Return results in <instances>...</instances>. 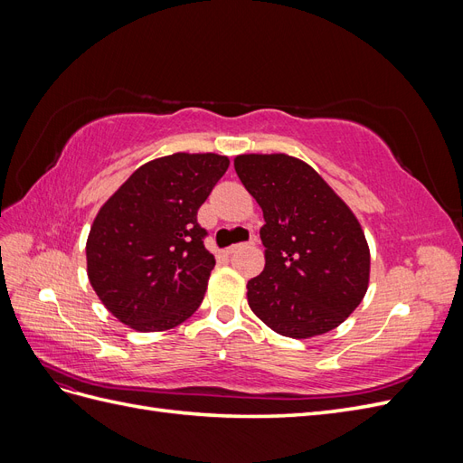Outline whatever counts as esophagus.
I'll use <instances>...</instances> for the list:
<instances>
[{
  "instance_id": "34e87169",
  "label": "esophagus",
  "mask_w": 463,
  "mask_h": 463,
  "mask_svg": "<svg viewBox=\"0 0 463 463\" xmlns=\"http://www.w3.org/2000/svg\"><path fill=\"white\" fill-rule=\"evenodd\" d=\"M255 243H257V235H250V240H249L247 243H241V245H232V247H228V255L235 253V250L240 249V247H243V245H255Z\"/></svg>"
}]
</instances>
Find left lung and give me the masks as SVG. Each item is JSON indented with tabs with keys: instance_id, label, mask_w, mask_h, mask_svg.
Wrapping results in <instances>:
<instances>
[{
	"instance_id": "1",
	"label": "left lung",
	"mask_w": 463,
	"mask_h": 463,
	"mask_svg": "<svg viewBox=\"0 0 463 463\" xmlns=\"http://www.w3.org/2000/svg\"><path fill=\"white\" fill-rule=\"evenodd\" d=\"M233 165L266 222L264 270L247 282L250 309L288 338L342 325L365 296L371 266L352 210L311 165L286 154H243Z\"/></svg>"
}]
</instances>
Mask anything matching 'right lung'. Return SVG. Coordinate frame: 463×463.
<instances>
[{
	"label": "right lung",
	"instance_id": "right-lung-1",
	"mask_svg": "<svg viewBox=\"0 0 463 463\" xmlns=\"http://www.w3.org/2000/svg\"><path fill=\"white\" fill-rule=\"evenodd\" d=\"M228 165L218 154L152 160L100 208L87 241L89 279L123 325L167 330L199 309L216 260L197 213Z\"/></svg>",
	"mask_w": 463,
	"mask_h": 463
}]
</instances>
